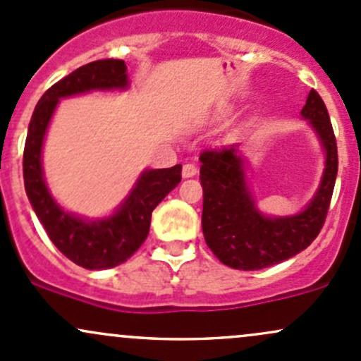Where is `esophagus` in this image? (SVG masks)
<instances>
[{"mask_svg":"<svg viewBox=\"0 0 361 361\" xmlns=\"http://www.w3.org/2000/svg\"><path fill=\"white\" fill-rule=\"evenodd\" d=\"M197 171H199V169H197V166L192 164V162H188V164L183 166V171H181V174H183V178H192V176H195Z\"/></svg>","mask_w":361,"mask_h":361,"instance_id":"esophagus-1","label":"esophagus"}]
</instances>
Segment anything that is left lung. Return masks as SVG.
Instances as JSON below:
<instances>
[{
	"instance_id": "1",
	"label": "left lung",
	"mask_w": 361,
	"mask_h": 361,
	"mask_svg": "<svg viewBox=\"0 0 361 361\" xmlns=\"http://www.w3.org/2000/svg\"><path fill=\"white\" fill-rule=\"evenodd\" d=\"M302 116L310 121L326 150V169L315 197L296 216L267 217L259 212L236 145L200 154L204 238L228 267L259 271L288 260L305 250L326 223L338 174V145L327 108L317 90L308 94Z\"/></svg>"
}]
</instances>
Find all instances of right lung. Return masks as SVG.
Returning a JSON list of instances; mask_svg holds the SVG:
<instances>
[{"label":"right lung","instance_id":"obj_1","mask_svg":"<svg viewBox=\"0 0 361 361\" xmlns=\"http://www.w3.org/2000/svg\"><path fill=\"white\" fill-rule=\"evenodd\" d=\"M126 87L128 75L123 59H99L71 71L49 87L37 102L23 149V181L35 216L58 250L71 262L90 271L126 262L147 238L154 209L181 181V164L147 169L120 209L111 217L99 221H87L65 212L51 197L42 174L41 152L47 125L59 99L89 90Z\"/></svg>","mask_w":361,"mask_h":361}]
</instances>
